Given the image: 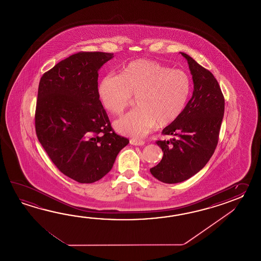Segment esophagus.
<instances>
[{
	"mask_svg": "<svg viewBox=\"0 0 261 261\" xmlns=\"http://www.w3.org/2000/svg\"><path fill=\"white\" fill-rule=\"evenodd\" d=\"M129 143L133 145H144V142L142 140H136V139H130Z\"/></svg>",
	"mask_w": 261,
	"mask_h": 261,
	"instance_id": "obj_1",
	"label": "esophagus"
}]
</instances>
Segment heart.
<instances>
[{
    "label": "heart",
    "instance_id": "b5f03b06",
    "mask_svg": "<svg viewBox=\"0 0 261 261\" xmlns=\"http://www.w3.org/2000/svg\"><path fill=\"white\" fill-rule=\"evenodd\" d=\"M101 103L106 110L120 115L132 103L133 111L115 122L118 133L141 138L155 127L171 125L182 115L190 94L187 72L155 61L138 59L128 62L121 75L109 74L99 87Z\"/></svg>",
    "mask_w": 261,
    "mask_h": 261
}]
</instances>
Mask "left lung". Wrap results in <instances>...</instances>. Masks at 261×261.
<instances>
[{"instance_id": "8db88e82", "label": "left lung", "mask_w": 261, "mask_h": 261, "mask_svg": "<svg viewBox=\"0 0 261 261\" xmlns=\"http://www.w3.org/2000/svg\"><path fill=\"white\" fill-rule=\"evenodd\" d=\"M188 60L193 78L191 99L177 120L162 130L170 140H156L163 158L150 169L154 177L166 184L183 182L205 166L217 148L225 109V99L217 79L190 56Z\"/></svg>"}]
</instances>
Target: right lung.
Here are the masks:
<instances>
[{"instance_id":"add662e5","label":"right lung","mask_w":261,"mask_h":261,"mask_svg":"<svg viewBox=\"0 0 261 261\" xmlns=\"http://www.w3.org/2000/svg\"><path fill=\"white\" fill-rule=\"evenodd\" d=\"M113 53L80 51L44 72L35 108L40 144L60 172L90 184L110 172L128 140L113 129L98 90V71Z\"/></svg>"}]
</instances>
